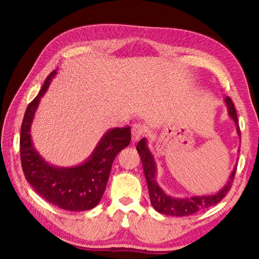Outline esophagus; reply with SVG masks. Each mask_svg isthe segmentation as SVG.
<instances>
[{
	"label": "esophagus",
	"mask_w": 259,
	"mask_h": 259,
	"mask_svg": "<svg viewBox=\"0 0 259 259\" xmlns=\"http://www.w3.org/2000/svg\"><path fill=\"white\" fill-rule=\"evenodd\" d=\"M131 134H133L134 140L137 141L140 138V137L145 135V126L140 123L133 124V126H131Z\"/></svg>",
	"instance_id": "esophagus-1"
}]
</instances>
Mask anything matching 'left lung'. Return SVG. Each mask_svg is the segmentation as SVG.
<instances>
[{
    "mask_svg": "<svg viewBox=\"0 0 259 259\" xmlns=\"http://www.w3.org/2000/svg\"><path fill=\"white\" fill-rule=\"evenodd\" d=\"M225 101L227 103L229 115L235 121L236 125H237V134L240 136L237 113H236V109L232 99L227 97L225 99ZM137 150L139 152L142 167H144L151 205L158 212L168 214V216H189V214L196 213L198 210H201V209L217 205V203L228 194L230 188H232L236 169H237L236 167L234 168L233 172L229 177L228 183L221 191H218L217 194L210 196H196L190 198H184V199H176V198L169 197L168 195L164 194L163 190L156 183V163L153 161L151 152L148 149L147 140L145 138L138 142V145H137Z\"/></svg>",
    "mask_w": 259,
    "mask_h": 259,
    "instance_id": "8db88e82",
    "label": "left lung"
}]
</instances>
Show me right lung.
I'll use <instances>...</instances> for the list:
<instances>
[{
	"label": "right lung",
	"mask_w": 259,
	"mask_h": 259,
	"mask_svg": "<svg viewBox=\"0 0 259 259\" xmlns=\"http://www.w3.org/2000/svg\"><path fill=\"white\" fill-rule=\"evenodd\" d=\"M48 75L38 95L26 108L20 135V156L25 179L38 195L64 210L82 211L96 207L104 192L115 156L129 146V126L114 128L103 136L91 157L78 167L58 168L43 160L31 141V123L41 97L56 75Z\"/></svg>",
	"instance_id": "1"
}]
</instances>
